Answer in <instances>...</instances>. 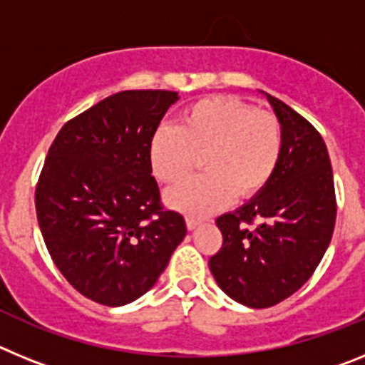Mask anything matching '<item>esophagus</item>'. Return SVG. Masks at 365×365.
Masks as SVG:
<instances>
[{
    "mask_svg": "<svg viewBox=\"0 0 365 365\" xmlns=\"http://www.w3.org/2000/svg\"><path fill=\"white\" fill-rule=\"evenodd\" d=\"M201 219H197V217H192V215H188V217H186V227L190 228V230H195V228L199 227V225H201Z\"/></svg>",
    "mask_w": 365,
    "mask_h": 365,
    "instance_id": "34e87169",
    "label": "esophagus"
}]
</instances>
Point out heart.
<instances>
[{"label": "heart", "instance_id": "heart-1", "mask_svg": "<svg viewBox=\"0 0 365 365\" xmlns=\"http://www.w3.org/2000/svg\"><path fill=\"white\" fill-rule=\"evenodd\" d=\"M283 151L282 124L272 113L228 96L188 106L179 125H160L150 140L153 175L175 185L205 155L206 173L170 190L166 201L188 215H208L228 205L235 192L252 197L272 179Z\"/></svg>", "mask_w": 365, "mask_h": 365}]
</instances>
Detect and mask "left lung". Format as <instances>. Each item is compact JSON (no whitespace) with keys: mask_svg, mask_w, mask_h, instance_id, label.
Segmentation results:
<instances>
[{"mask_svg":"<svg viewBox=\"0 0 365 365\" xmlns=\"http://www.w3.org/2000/svg\"><path fill=\"white\" fill-rule=\"evenodd\" d=\"M265 96L282 124V159L265 188L215 219L222 247L208 261L221 291L252 309L272 307L311 278L336 221L324 138L282 100Z\"/></svg>","mask_w":365,"mask_h":365,"instance_id":"left-lung-1","label":"left lung"}]
</instances>
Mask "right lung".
I'll list each match as a JSON object with an SVG mask.
<instances>
[{
  "mask_svg": "<svg viewBox=\"0 0 365 365\" xmlns=\"http://www.w3.org/2000/svg\"><path fill=\"white\" fill-rule=\"evenodd\" d=\"M173 91H120L71 118L51 144L36 215L54 265L86 298L120 307L146 294L177 245L185 217L160 205L150 140Z\"/></svg>",
  "mask_w": 365,
  "mask_h": 365,
  "instance_id": "1",
  "label": "right lung"
}]
</instances>
